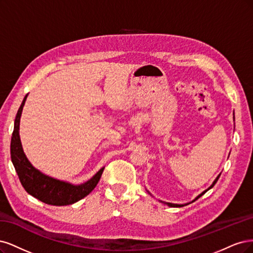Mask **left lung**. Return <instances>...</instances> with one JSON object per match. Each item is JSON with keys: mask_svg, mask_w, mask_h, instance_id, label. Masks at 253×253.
I'll return each instance as SVG.
<instances>
[{"mask_svg": "<svg viewBox=\"0 0 253 253\" xmlns=\"http://www.w3.org/2000/svg\"><path fill=\"white\" fill-rule=\"evenodd\" d=\"M233 121H234V112H233ZM219 175H221V173H219V174H218V175H217V176H216V178H215V180H214V181H213V183H212V184H211V185H210V187H208V188H207V189H206V190H204V191H203V192H202V193H200V194H199V195H198V197H197V198H195V199H194V200H193V201H192V202H194V201H195V200H198V199H199V198H200V197H202V195H203V194H204V193H205V192H207V191H208V190H209V189H211V188H212V187H213V186H214V185H215V183H216V182H217V180H218V177H219ZM147 191H148V190H147ZM148 193H149V194H150V195H151V193H150V192H149V191H148ZM159 201H160V202H162V203H164V204H166V205H167V206H169V207H183V206H186V205H188V204H190V203H191V202H189V203H186V204H173V203H168V202H163V201H161V200H159Z\"/></svg>", "mask_w": 253, "mask_h": 253, "instance_id": "obj_1", "label": "left lung"}]
</instances>
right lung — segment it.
Listing matches in <instances>:
<instances>
[{"label":"right lung","instance_id":"obj_1","mask_svg":"<svg viewBox=\"0 0 253 253\" xmlns=\"http://www.w3.org/2000/svg\"><path fill=\"white\" fill-rule=\"evenodd\" d=\"M27 95L28 94L24 97L14 120V128L10 144L12 164L15 171H17L24 189L32 197L45 204H48V205H71V204H75L76 202L85 198L86 195L94 189V187L100 181L104 167L97 171L90 180L83 184L75 185L44 174L39 169L32 166L26 154L24 153L20 138V120Z\"/></svg>","mask_w":253,"mask_h":253}]
</instances>
